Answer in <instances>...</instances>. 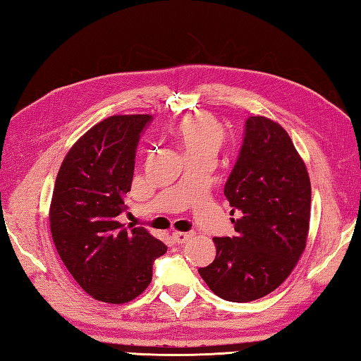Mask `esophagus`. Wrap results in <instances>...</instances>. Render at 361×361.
I'll return each mask as SVG.
<instances>
[{"mask_svg":"<svg viewBox=\"0 0 361 361\" xmlns=\"http://www.w3.org/2000/svg\"><path fill=\"white\" fill-rule=\"evenodd\" d=\"M190 237H192V234H190V233H178V231L172 233V240L175 243H185L190 239Z\"/></svg>","mask_w":361,"mask_h":361,"instance_id":"34e87169","label":"esophagus"}]
</instances>
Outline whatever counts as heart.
Returning <instances> with one entry per match:
<instances>
[{
    "label": "heart",
    "instance_id": "obj_1",
    "mask_svg": "<svg viewBox=\"0 0 361 361\" xmlns=\"http://www.w3.org/2000/svg\"><path fill=\"white\" fill-rule=\"evenodd\" d=\"M173 136L188 159L192 157L216 158L225 142V128L211 114L198 111L183 118L175 126Z\"/></svg>",
    "mask_w": 361,
    "mask_h": 361
}]
</instances>
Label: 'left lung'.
<instances>
[{"mask_svg":"<svg viewBox=\"0 0 361 361\" xmlns=\"http://www.w3.org/2000/svg\"><path fill=\"white\" fill-rule=\"evenodd\" d=\"M235 235L214 237L216 259L198 273L221 299L250 302L278 288L305 250L312 188L288 133L250 116L239 159L225 185Z\"/></svg>","mask_w":361,"mask_h":361,"instance_id":"left-lung-1","label":"left lung"}]
</instances>
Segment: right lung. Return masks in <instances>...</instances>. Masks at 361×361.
<instances>
[{
  "instance_id": "right-lung-1",
  "label": "right lung",
  "mask_w": 361,
  "mask_h": 361,
  "mask_svg": "<svg viewBox=\"0 0 361 361\" xmlns=\"http://www.w3.org/2000/svg\"><path fill=\"white\" fill-rule=\"evenodd\" d=\"M150 114H114L66 153L49 206L51 235L75 282L97 301L124 304L149 287L167 251L145 228L118 221L127 211L140 133Z\"/></svg>"
}]
</instances>
